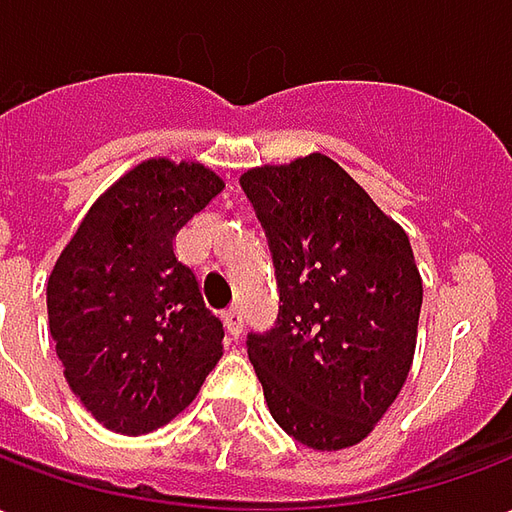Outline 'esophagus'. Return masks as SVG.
Instances as JSON below:
<instances>
[{
	"label": "esophagus",
	"instance_id": "34e87169",
	"mask_svg": "<svg viewBox=\"0 0 512 512\" xmlns=\"http://www.w3.org/2000/svg\"><path fill=\"white\" fill-rule=\"evenodd\" d=\"M222 321H224V326H227V332L233 334V337H238V334H241V329H244V315H241V310H238V307L224 312Z\"/></svg>",
	"mask_w": 512,
	"mask_h": 512
}]
</instances>
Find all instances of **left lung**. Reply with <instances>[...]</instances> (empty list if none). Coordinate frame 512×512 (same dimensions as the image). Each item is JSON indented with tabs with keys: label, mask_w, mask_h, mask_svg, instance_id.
<instances>
[{
	"label": "left lung",
	"mask_w": 512,
	"mask_h": 512,
	"mask_svg": "<svg viewBox=\"0 0 512 512\" xmlns=\"http://www.w3.org/2000/svg\"><path fill=\"white\" fill-rule=\"evenodd\" d=\"M268 238L279 312L246 334L271 417L312 450L362 441L395 403L422 307L408 235L321 153L241 175Z\"/></svg>",
	"instance_id": "left-lung-1"
}]
</instances>
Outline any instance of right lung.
I'll use <instances>...</instances> for the list:
<instances>
[{
  "instance_id": "right-lung-1",
  "label": "right lung",
  "mask_w": 512,
  "mask_h": 512,
  "mask_svg": "<svg viewBox=\"0 0 512 512\" xmlns=\"http://www.w3.org/2000/svg\"><path fill=\"white\" fill-rule=\"evenodd\" d=\"M224 183L202 164L153 158L84 216L51 271L49 329L73 395L106 428H161L222 356V321L172 238Z\"/></svg>"
}]
</instances>
